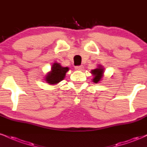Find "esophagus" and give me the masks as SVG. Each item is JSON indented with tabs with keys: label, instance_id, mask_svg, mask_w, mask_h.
<instances>
[{
	"label": "esophagus",
	"instance_id": "esophagus-1",
	"mask_svg": "<svg viewBox=\"0 0 147 147\" xmlns=\"http://www.w3.org/2000/svg\"><path fill=\"white\" fill-rule=\"evenodd\" d=\"M75 68L76 70H79V71H81V70H83V69H84V66H75Z\"/></svg>",
	"mask_w": 147,
	"mask_h": 147
}]
</instances>
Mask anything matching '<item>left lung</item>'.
Listing matches in <instances>:
<instances>
[{"label":"left lung","instance_id":"1","mask_svg":"<svg viewBox=\"0 0 147 147\" xmlns=\"http://www.w3.org/2000/svg\"><path fill=\"white\" fill-rule=\"evenodd\" d=\"M96 68L91 70V74L93 76V78L92 80L94 84H98L100 81H102V79L103 78L104 72H105V68L102 65H98Z\"/></svg>","mask_w":147,"mask_h":147}]
</instances>
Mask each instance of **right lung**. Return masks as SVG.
Segmentation results:
<instances>
[{
    "instance_id": "obj_1",
    "label": "right lung",
    "mask_w": 147,
    "mask_h": 147,
    "mask_svg": "<svg viewBox=\"0 0 147 147\" xmlns=\"http://www.w3.org/2000/svg\"><path fill=\"white\" fill-rule=\"evenodd\" d=\"M68 70V67H63L59 63L55 62L51 66V71L47 72L45 75V81L50 85L59 84L65 78L66 72Z\"/></svg>"
}]
</instances>
